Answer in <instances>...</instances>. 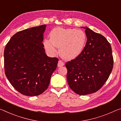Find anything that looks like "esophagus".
I'll list each match as a JSON object with an SVG mask.
<instances>
[{
	"instance_id": "obj_1",
	"label": "esophagus",
	"mask_w": 121,
	"mask_h": 121,
	"mask_svg": "<svg viewBox=\"0 0 121 121\" xmlns=\"http://www.w3.org/2000/svg\"><path fill=\"white\" fill-rule=\"evenodd\" d=\"M64 65V63L62 61H61V60L59 61L58 64H57V66H58V67H61L63 66Z\"/></svg>"
}]
</instances>
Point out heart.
<instances>
[{"instance_id": "1", "label": "heart", "mask_w": 121, "mask_h": 121, "mask_svg": "<svg viewBox=\"0 0 121 121\" xmlns=\"http://www.w3.org/2000/svg\"><path fill=\"white\" fill-rule=\"evenodd\" d=\"M50 39L43 40V47L51 55L56 53L55 47L62 59L72 60L81 53L85 46L86 35L81 30L56 27L49 33Z\"/></svg>"}]
</instances>
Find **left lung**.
<instances>
[{
    "instance_id": "8db88e82",
    "label": "left lung",
    "mask_w": 121,
    "mask_h": 121,
    "mask_svg": "<svg viewBox=\"0 0 121 121\" xmlns=\"http://www.w3.org/2000/svg\"><path fill=\"white\" fill-rule=\"evenodd\" d=\"M87 41L81 53L66 64L70 89L80 95L95 93L108 80L113 67L110 44L106 38L87 27Z\"/></svg>"
}]
</instances>
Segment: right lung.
<instances>
[{"label":"right lung","instance_id":"right-lung-1","mask_svg":"<svg viewBox=\"0 0 121 121\" xmlns=\"http://www.w3.org/2000/svg\"><path fill=\"white\" fill-rule=\"evenodd\" d=\"M46 25L27 28L12 36L5 48L6 76L22 94L40 95L48 87L58 59L46 54L43 41Z\"/></svg>","mask_w":121,"mask_h":121}]
</instances>
